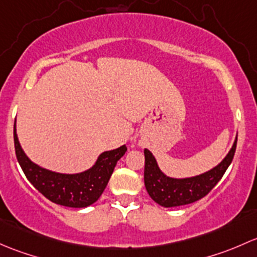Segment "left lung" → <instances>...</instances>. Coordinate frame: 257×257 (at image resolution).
I'll use <instances>...</instances> for the list:
<instances>
[{"mask_svg": "<svg viewBox=\"0 0 257 257\" xmlns=\"http://www.w3.org/2000/svg\"><path fill=\"white\" fill-rule=\"evenodd\" d=\"M236 141L237 139H235L231 150L218 166L205 173L189 178H172L166 176L158 167L155 156L146 148L145 150V187L147 193L157 204L165 208L190 204L202 199L216 186L231 163L236 150Z\"/></svg>", "mask_w": 257, "mask_h": 257, "instance_id": "left-lung-1", "label": "left lung"}]
</instances>
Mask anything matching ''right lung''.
Segmentation results:
<instances>
[{
  "instance_id": "obj_1",
  "label": "right lung",
  "mask_w": 257,
  "mask_h": 257,
  "mask_svg": "<svg viewBox=\"0 0 257 257\" xmlns=\"http://www.w3.org/2000/svg\"><path fill=\"white\" fill-rule=\"evenodd\" d=\"M13 140L18 163L33 187L50 202L70 208H86L94 204L109 183L117 161L127 151L125 145L116 150L105 151L91 168L80 173L65 174L49 171L32 162L18 141L16 121Z\"/></svg>"
}]
</instances>
